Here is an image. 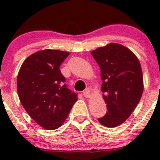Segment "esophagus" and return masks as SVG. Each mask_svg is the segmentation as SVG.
Returning <instances> with one entry per match:
<instances>
[{
	"label": "esophagus",
	"mask_w": 160,
	"mask_h": 160,
	"mask_svg": "<svg viewBox=\"0 0 160 160\" xmlns=\"http://www.w3.org/2000/svg\"><path fill=\"white\" fill-rule=\"evenodd\" d=\"M83 97H84V98H90V90L88 89H88L85 90V91L83 92Z\"/></svg>",
	"instance_id": "obj_1"
}]
</instances>
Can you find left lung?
<instances>
[{"instance_id": "8db88e82", "label": "left lung", "mask_w": 160, "mask_h": 160, "mask_svg": "<svg viewBox=\"0 0 160 160\" xmlns=\"http://www.w3.org/2000/svg\"><path fill=\"white\" fill-rule=\"evenodd\" d=\"M90 53L101 69V91L108 109L98 121L108 128L117 127L129 118L142 98L141 64L129 49L118 43H109Z\"/></svg>"}]
</instances>
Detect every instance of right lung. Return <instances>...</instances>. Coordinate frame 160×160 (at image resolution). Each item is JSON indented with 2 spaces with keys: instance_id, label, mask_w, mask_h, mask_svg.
Returning <instances> with one entry per match:
<instances>
[{
  "instance_id": "add662e5",
  "label": "right lung",
  "mask_w": 160,
  "mask_h": 160,
  "mask_svg": "<svg viewBox=\"0 0 160 160\" xmlns=\"http://www.w3.org/2000/svg\"><path fill=\"white\" fill-rule=\"evenodd\" d=\"M70 52L44 49L28 56L17 78V90L22 106L38 125L54 130L63 124L77 101L64 84L59 67Z\"/></svg>"
}]
</instances>
